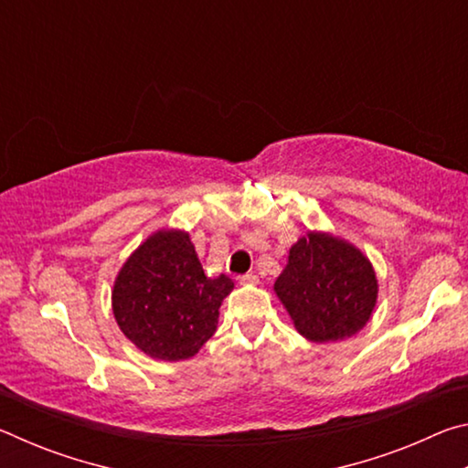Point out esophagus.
I'll use <instances>...</instances> for the list:
<instances>
[{
	"label": "esophagus",
	"instance_id": "obj_1",
	"mask_svg": "<svg viewBox=\"0 0 468 468\" xmlns=\"http://www.w3.org/2000/svg\"><path fill=\"white\" fill-rule=\"evenodd\" d=\"M237 282L239 284H256L258 282V276L256 274H241V276H237Z\"/></svg>",
	"mask_w": 468,
	"mask_h": 468
}]
</instances>
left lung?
I'll use <instances>...</instances> for the list:
<instances>
[{
    "mask_svg": "<svg viewBox=\"0 0 468 468\" xmlns=\"http://www.w3.org/2000/svg\"><path fill=\"white\" fill-rule=\"evenodd\" d=\"M274 292L301 336L335 343L357 335L369 322L378 276L353 243L326 231H307L291 245Z\"/></svg>",
    "mask_w": 468,
    "mask_h": 468,
    "instance_id": "1",
    "label": "left lung"
}]
</instances>
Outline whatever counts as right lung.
Listing matches in <instances>:
<instances>
[{"instance_id": "add662e5", "label": "right lung", "mask_w": 468, "mask_h": 468, "mask_svg": "<svg viewBox=\"0 0 468 468\" xmlns=\"http://www.w3.org/2000/svg\"><path fill=\"white\" fill-rule=\"evenodd\" d=\"M233 291L225 274H204L181 229L148 235L115 276L111 307L120 330L148 357L189 359L217 332L218 307Z\"/></svg>"}]
</instances>
